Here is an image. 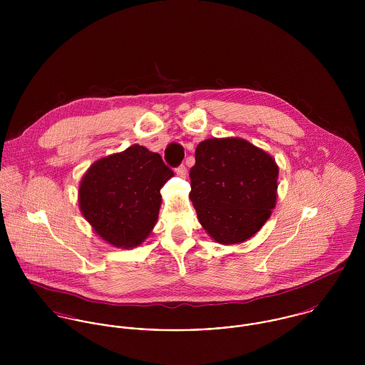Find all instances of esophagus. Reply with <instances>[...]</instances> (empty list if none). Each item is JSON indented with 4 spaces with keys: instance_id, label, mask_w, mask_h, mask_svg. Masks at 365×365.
Here are the masks:
<instances>
[{
    "instance_id": "obj_1",
    "label": "esophagus",
    "mask_w": 365,
    "mask_h": 365,
    "mask_svg": "<svg viewBox=\"0 0 365 365\" xmlns=\"http://www.w3.org/2000/svg\"><path fill=\"white\" fill-rule=\"evenodd\" d=\"M175 174L178 175V177H182V178H185L187 177V167L185 165H178L177 168H175Z\"/></svg>"
}]
</instances>
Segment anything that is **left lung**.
<instances>
[{
	"label": "left lung",
	"instance_id": "1",
	"mask_svg": "<svg viewBox=\"0 0 365 365\" xmlns=\"http://www.w3.org/2000/svg\"><path fill=\"white\" fill-rule=\"evenodd\" d=\"M190 178V198L200 223L220 245L255 236L275 207L278 165L245 139L201 142Z\"/></svg>",
	"mask_w": 365,
	"mask_h": 365
}]
</instances>
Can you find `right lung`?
I'll use <instances>...</instances> for the list:
<instances>
[{
	"instance_id": "add662e5",
	"label": "right lung",
	"mask_w": 365,
	"mask_h": 365,
	"mask_svg": "<svg viewBox=\"0 0 365 365\" xmlns=\"http://www.w3.org/2000/svg\"><path fill=\"white\" fill-rule=\"evenodd\" d=\"M173 175L158 153L139 145L103 157L80 182L81 213L109 245L139 246L156 225L160 190Z\"/></svg>"
}]
</instances>
